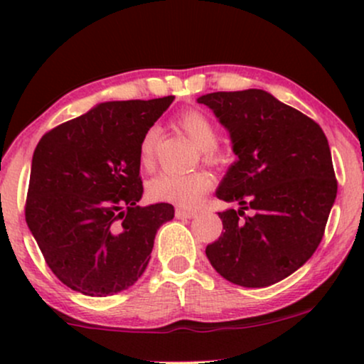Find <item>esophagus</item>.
I'll return each mask as SVG.
<instances>
[{"label":"esophagus","instance_id":"esophagus-1","mask_svg":"<svg viewBox=\"0 0 364 364\" xmlns=\"http://www.w3.org/2000/svg\"><path fill=\"white\" fill-rule=\"evenodd\" d=\"M196 215V210H188V208H176V217L178 219H191V217Z\"/></svg>","mask_w":364,"mask_h":364}]
</instances>
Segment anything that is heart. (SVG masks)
<instances>
[{
  "mask_svg": "<svg viewBox=\"0 0 364 364\" xmlns=\"http://www.w3.org/2000/svg\"><path fill=\"white\" fill-rule=\"evenodd\" d=\"M178 124L202 149V156L210 164L223 162V150L217 147V128L202 109H186L178 116ZM159 132L156 127L149 128L140 141V162L144 168H152L156 159ZM214 185V178L207 171H162L150 179L149 195L159 202L176 203L183 207H193Z\"/></svg>",
  "mask_w": 364,
  "mask_h": 364,
  "instance_id": "heart-1",
  "label": "heart"
}]
</instances>
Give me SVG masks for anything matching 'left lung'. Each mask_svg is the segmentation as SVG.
I'll return each instance as SVG.
<instances>
[{"label":"left lung","instance_id":"8db88e82","mask_svg":"<svg viewBox=\"0 0 364 364\" xmlns=\"http://www.w3.org/2000/svg\"><path fill=\"white\" fill-rule=\"evenodd\" d=\"M198 102L229 129L237 156L217 198L241 205L219 212L224 232L207 258L229 282L272 286L310 260L323 237L337 196L327 136L265 90L214 92Z\"/></svg>","mask_w":364,"mask_h":364}]
</instances>
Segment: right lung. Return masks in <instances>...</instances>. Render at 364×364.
Instances as JSON below:
<instances>
[{"label":"right lung","instance_id":"obj_1","mask_svg":"<svg viewBox=\"0 0 364 364\" xmlns=\"http://www.w3.org/2000/svg\"><path fill=\"white\" fill-rule=\"evenodd\" d=\"M174 95L99 104L39 140L25 220L53 274L85 296L133 286L171 203L140 207V141Z\"/></svg>","mask_w":364,"mask_h":364}]
</instances>
